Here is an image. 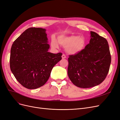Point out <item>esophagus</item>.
<instances>
[{
  "mask_svg": "<svg viewBox=\"0 0 120 120\" xmlns=\"http://www.w3.org/2000/svg\"><path fill=\"white\" fill-rule=\"evenodd\" d=\"M61 58H62L63 59H66V56H65V54H63V55H62V56H61Z\"/></svg>",
  "mask_w": 120,
  "mask_h": 120,
  "instance_id": "obj_1",
  "label": "esophagus"
}]
</instances>
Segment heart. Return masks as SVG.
Returning a JSON list of instances; mask_svg holds the SVG:
<instances>
[{"label":"heart","mask_w":120,"mask_h":120,"mask_svg":"<svg viewBox=\"0 0 120 120\" xmlns=\"http://www.w3.org/2000/svg\"><path fill=\"white\" fill-rule=\"evenodd\" d=\"M59 44L64 47L68 53L75 55L85 49L86 41V38L82 35H60L57 37V40L52 37L50 41L52 48L57 49L59 48Z\"/></svg>","instance_id":"1"}]
</instances>
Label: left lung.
<instances>
[{
	"label": "left lung",
	"instance_id": "8db88e82",
	"mask_svg": "<svg viewBox=\"0 0 120 120\" xmlns=\"http://www.w3.org/2000/svg\"><path fill=\"white\" fill-rule=\"evenodd\" d=\"M90 43L82 52L68 59V74L78 87L89 88L100 85L106 78L111 62L107 40L90 31Z\"/></svg>",
	"mask_w": 120,
	"mask_h": 120
}]
</instances>
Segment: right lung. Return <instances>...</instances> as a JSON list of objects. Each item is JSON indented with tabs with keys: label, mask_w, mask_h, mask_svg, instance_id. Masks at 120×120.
Returning <instances> with one entry per match:
<instances>
[{
	"label": "right lung",
	"mask_w": 120,
	"mask_h": 120,
	"mask_svg": "<svg viewBox=\"0 0 120 120\" xmlns=\"http://www.w3.org/2000/svg\"><path fill=\"white\" fill-rule=\"evenodd\" d=\"M48 42L45 28L30 27L13 43L10 70L25 88L35 89L44 85L53 67L61 60V53L48 52Z\"/></svg>",
	"instance_id": "obj_1"
}]
</instances>
